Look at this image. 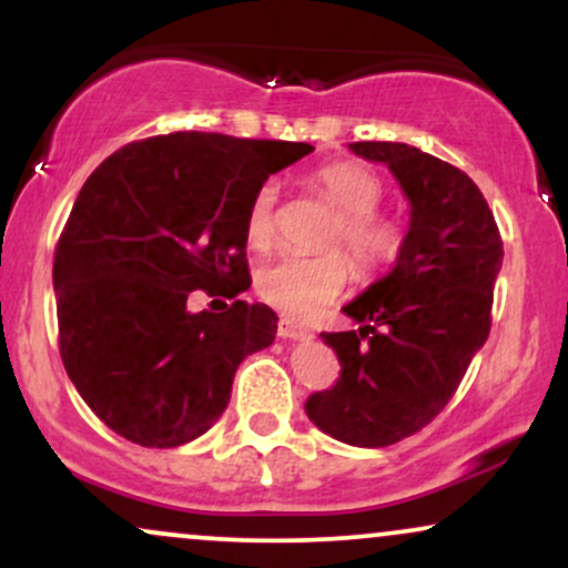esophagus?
<instances>
[{
	"label": "esophagus",
	"mask_w": 568,
	"mask_h": 568,
	"mask_svg": "<svg viewBox=\"0 0 568 568\" xmlns=\"http://www.w3.org/2000/svg\"><path fill=\"white\" fill-rule=\"evenodd\" d=\"M277 336L280 338H291V342H310V338H315V334H312L306 325L291 321V317H280Z\"/></svg>",
	"instance_id": "34e87169"
}]
</instances>
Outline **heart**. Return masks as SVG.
Returning <instances> with one entry per match:
<instances>
[{"label":"heart","instance_id":"heart-1","mask_svg":"<svg viewBox=\"0 0 568 568\" xmlns=\"http://www.w3.org/2000/svg\"><path fill=\"white\" fill-rule=\"evenodd\" d=\"M310 184L336 207L325 245H342L351 253L361 275L393 266L403 256L408 230L393 213L379 211L384 200L382 179L357 162H331L310 175ZM280 184L266 179L256 186L245 211V237L258 251L277 237ZM352 266L344 251L280 253L256 275V288L266 304L296 321H312L349 283Z\"/></svg>","mask_w":568,"mask_h":568}]
</instances>
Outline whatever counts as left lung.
<instances>
[{
	"mask_svg": "<svg viewBox=\"0 0 568 568\" xmlns=\"http://www.w3.org/2000/svg\"><path fill=\"white\" fill-rule=\"evenodd\" d=\"M349 149L400 181L408 243L395 270L342 310L361 328L321 334L342 374L304 408L331 438L382 448L419 433L454 397L491 331L505 251L491 207L465 171L408 143Z\"/></svg>",
	"mask_w": 568,
	"mask_h": 568,
	"instance_id": "left-lung-1",
	"label": "left lung"
}]
</instances>
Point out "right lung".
I'll return each instance as SVG.
<instances>
[{
	"label": "right lung",
	"mask_w": 568,
	"mask_h": 568,
	"mask_svg": "<svg viewBox=\"0 0 568 568\" xmlns=\"http://www.w3.org/2000/svg\"><path fill=\"white\" fill-rule=\"evenodd\" d=\"M310 143L221 133L133 141L90 173L55 245L58 347L77 393L116 435L175 448L219 422L234 371L277 315L247 304L245 211ZM194 290L230 301L192 313Z\"/></svg>",
	"instance_id": "1"
}]
</instances>
